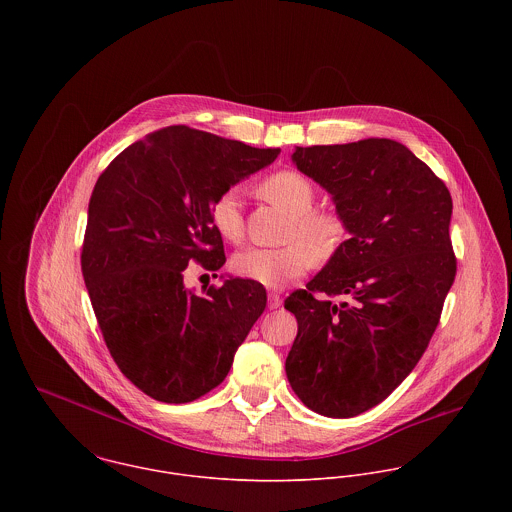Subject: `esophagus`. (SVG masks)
<instances>
[{
	"label": "esophagus",
	"mask_w": 512,
	"mask_h": 512,
	"mask_svg": "<svg viewBox=\"0 0 512 512\" xmlns=\"http://www.w3.org/2000/svg\"><path fill=\"white\" fill-rule=\"evenodd\" d=\"M268 307L270 309H278L282 307V295L280 293H268Z\"/></svg>",
	"instance_id": "esophagus-1"
}]
</instances>
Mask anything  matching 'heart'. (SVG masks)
I'll return each instance as SVG.
<instances>
[{
	"label": "heart",
	"mask_w": 512,
	"mask_h": 512,
	"mask_svg": "<svg viewBox=\"0 0 512 512\" xmlns=\"http://www.w3.org/2000/svg\"><path fill=\"white\" fill-rule=\"evenodd\" d=\"M260 195L290 217L288 238H297L282 248H246L232 260L234 272L266 288L280 290L299 278L313 262L329 258L343 236V224L331 213L311 211L315 193L311 183L293 171H282L260 185ZM211 222L222 238H244V215L236 189L222 193L211 207Z\"/></svg>",
	"instance_id": "heart-1"
}]
</instances>
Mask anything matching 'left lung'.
I'll list each match as a JSON object with an SVG mask.
<instances>
[{
  "label": "left lung",
  "mask_w": 512,
  "mask_h": 512,
  "mask_svg": "<svg viewBox=\"0 0 512 512\" xmlns=\"http://www.w3.org/2000/svg\"><path fill=\"white\" fill-rule=\"evenodd\" d=\"M292 161L331 195L349 238L284 303L297 319L286 374L309 410L353 418L390 396L438 327L455 278L451 195L386 138L295 147Z\"/></svg>",
  "instance_id": "obj_1"
}]
</instances>
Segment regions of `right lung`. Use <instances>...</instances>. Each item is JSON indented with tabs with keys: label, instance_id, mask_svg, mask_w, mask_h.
Instances as JSON below:
<instances>
[{
	"label": "right lung",
	"instance_id": "right-lung-1",
	"mask_svg": "<svg viewBox=\"0 0 512 512\" xmlns=\"http://www.w3.org/2000/svg\"><path fill=\"white\" fill-rule=\"evenodd\" d=\"M278 153L169 126L98 177L82 276L112 359L147 396L185 404L219 386L264 313L262 284L220 276V288L197 293L183 272L191 260L219 272L226 258L211 207Z\"/></svg>",
	"mask_w": 512,
	"mask_h": 512
}]
</instances>
